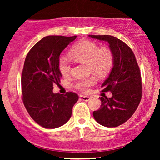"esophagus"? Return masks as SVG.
<instances>
[{"instance_id": "obj_1", "label": "esophagus", "mask_w": 160, "mask_h": 160, "mask_svg": "<svg viewBox=\"0 0 160 160\" xmlns=\"http://www.w3.org/2000/svg\"><path fill=\"white\" fill-rule=\"evenodd\" d=\"M80 97L82 101H84V102H89V101L91 99V97L90 96H87V95H81Z\"/></svg>"}]
</instances>
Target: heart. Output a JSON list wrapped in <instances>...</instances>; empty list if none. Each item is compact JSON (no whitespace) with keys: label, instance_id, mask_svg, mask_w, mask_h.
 Returning a JSON list of instances; mask_svg holds the SVG:
<instances>
[{"label":"heart","instance_id":"obj_1","mask_svg":"<svg viewBox=\"0 0 160 160\" xmlns=\"http://www.w3.org/2000/svg\"><path fill=\"white\" fill-rule=\"evenodd\" d=\"M70 56L76 62L87 64L93 74L98 77H104L108 74L113 66V53L108 48H101L95 42L89 40L80 41L71 49ZM58 68L64 77L68 76L71 71V64L65 56H60L58 61ZM94 78H89L78 80L75 87L79 90L86 91L95 83Z\"/></svg>","mask_w":160,"mask_h":160}]
</instances>
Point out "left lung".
Masks as SVG:
<instances>
[{"mask_svg":"<svg viewBox=\"0 0 160 160\" xmlns=\"http://www.w3.org/2000/svg\"><path fill=\"white\" fill-rule=\"evenodd\" d=\"M107 42L113 53V67L102 83V92L111 91V98L99 97L102 104L93 112L96 122L106 127H117L126 122L141 102L142 93L141 72L136 58L124 42L111 35H89Z\"/></svg>","mask_w":160,"mask_h":160,"instance_id":"left-lung-1","label":"left lung"}]
</instances>
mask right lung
Returning <instances> with one entry per match:
<instances>
[{
    "instance_id": "1",
    "label": "right lung",
    "mask_w": 160,
    "mask_h": 160,
    "mask_svg": "<svg viewBox=\"0 0 160 160\" xmlns=\"http://www.w3.org/2000/svg\"><path fill=\"white\" fill-rule=\"evenodd\" d=\"M77 36H47L31 49L25 58L22 74L24 105L29 115L43 128H55L71 118L72 108L78 101L76 93H54L62 74L58 61L62 51Z\"/></svg>"
}]
</instances>
